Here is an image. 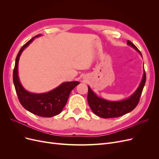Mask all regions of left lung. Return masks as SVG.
Instances as JSON below:
<instances>
[{
	"mask_svg": "<svg viewBox=\"0 0 159 159\" xmlns=\"http://www.w3.org/2000/svg\"><path fill=\"white\" fill-rule=\"evenodd\" d=\"M127 44L128 46H131L133 48L137 51L142 56L141 52L131 42L127 40ZM145 81L146 74L145 70H143L142 80L137 89L129 98L120 101H110L99 98L88 85V104L91 111L100 117L107 119L122 116L125 114L131 112L136 107L141 95L144 86H145Z\"/></svg>",
	"mask_w": 159,
	"mask_h": 159,
	"instance_id": "8db88e82",
	"label": "left lung"
}]
</instances>
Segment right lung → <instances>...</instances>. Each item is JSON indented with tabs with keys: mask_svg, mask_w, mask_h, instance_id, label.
Instances as JSON below:
<instances>
[{
	"mask_svg": "<svg viewBox=\"0 0 159 159\" xmlns=\"http://www.w3.org/2000/svg\"><path fill=\"white\" fill-rule=\"evenodd\" d=\"M33 37L24 45L16 56L13 71V82L18 98L23 107L30 113L44 117H51L60 114L66 105L71 90L80 82L77 81H66L50 91L35 93L28 91L23 87L18 76V61L22 52L30 45L36 38Z\"/></svg>",
	"mask_w": 159,
	"mask_h": 159,
	"instance_id": "right-lung-1",
	"label": "right lung"
}]
</instances>
